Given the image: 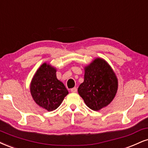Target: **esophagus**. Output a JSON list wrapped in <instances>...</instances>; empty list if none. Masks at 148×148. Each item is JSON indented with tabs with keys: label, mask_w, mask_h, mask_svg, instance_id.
<instances>
[{
	"label": "esophagus",
	"mask_w": 148,
	"mask_h": 148,
	"mask_svg": "<svg viewBox=\"0 0 148 148\" xmlns=\"http://www.w3.org/2000/svg\"><path fill=\"white\" fill-rule=\"evenodd\" d=\"M77 88H76V87H74V88L71 89V91L72 92H77Z\"/></svg>",
	"instance_id": "esophagus-1"
}]
</instances>
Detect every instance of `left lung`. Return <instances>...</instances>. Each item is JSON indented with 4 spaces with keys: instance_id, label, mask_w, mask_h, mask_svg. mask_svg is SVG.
<instances>
[{
    "instance_id": "left-lung-1",
    "label": "left lung",
    "mask_w": 148,
    "mask_h": 148,
    "mask_svg": "<svg viewBox=\"0 0 148 148\" xmlns=\"http://www.w3.org/2000/svg\"><path fill=\"white\" fill-rule=\"evenodd\" d=\"M117 88V79L111 67L105 60L97 58L85 68L84 80L78 93L87 106L97 111L112 101Z\"/></svg>"
}]
</instances>
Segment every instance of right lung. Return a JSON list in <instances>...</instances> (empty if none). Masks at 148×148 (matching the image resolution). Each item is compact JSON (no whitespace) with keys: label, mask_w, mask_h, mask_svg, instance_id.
Instances as JSON below:
<instances>
[{"label":"right lung","mask_w":148,"mask_h":148,"mask_svg":"<svg viewBox=\"0 0 148 148\" xmlns=\"http://www.w3.org/2000/svg\"><path fill=\"white\" fill-rule=\"evenodd\" d=\"M56 69L45 63L34 75L30 86L36 103L48 111L56 110L69 93L65 86L56 77Z\"/></svg>","instance_id":"right-lung-1"}]
</instances>
